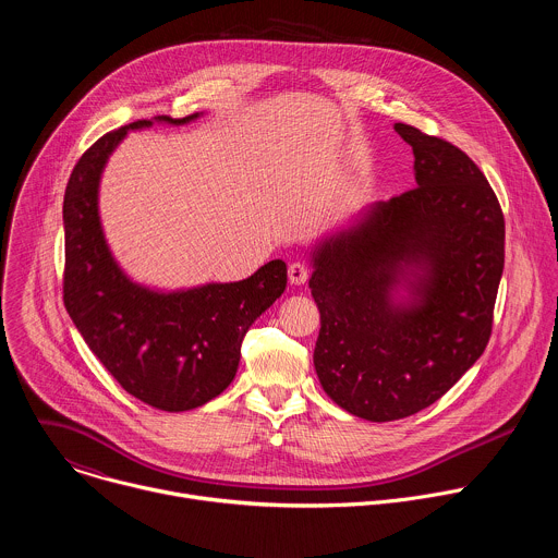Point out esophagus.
Here are the masks:
<instances>
[{"instance_id":"34e87169","label":"esophagus","mask_w":558,"mask_h":558,"mask_svg":"<svg viewBox=\"0 0 558 558\" xmlns=\"http://www.w3.org/2000/svg\"><path fill=\"white\" fill-rule=\"evenodd\" d=\"M311 276V269L304 263H291L289 265V280L291 284H304Z\"/></svg>"}]
</instances>
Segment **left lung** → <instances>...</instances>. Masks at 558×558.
Instances as JSON below:
<instances>
[{
	"label": "left lung",
	"instance_id": "left-lung-1",
	"mask_svg": "<svg viewBox=\"0 0 558 558\" xmlns=\"http://www.w3.org/2000/svg\"><path fill=\"white\" fill-rule=\"evenodd\" d=\"M395 132L413 147L417 187L320 243L308 280L320 308L315 373L368 422L420 413L482 357L504 274L506 220L484 172L446 138L407 123ZM400 279L415 303L391 304Z\"/></svg>",
	"mask_w": 558,
	"mask_h": 558
}]
</instances>
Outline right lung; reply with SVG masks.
Returning <instances> with one entry per match:
<instances>
[{"label": "right lung", "instance_id": "obj_1", "mask_svg": "<svg viewBox=\"0 0 558 558\" xmlns=\"http://www.w3.org/2000/svg\"><path fill=\"white\" fill-rule=\"evenodd\" d=\"M183 119L158 117L166 123ZM134 121L104 134L78 158L63 196V304L90 351L136 400L168 413L192 411L233 379L241 344L256 317L287 287V265L271 260L252 278L229 284L156 293L125 278L99 222L97 192L110 151Z\"/></svg>", "mask_w": 558, "mask_h": 558}]
</instances>
